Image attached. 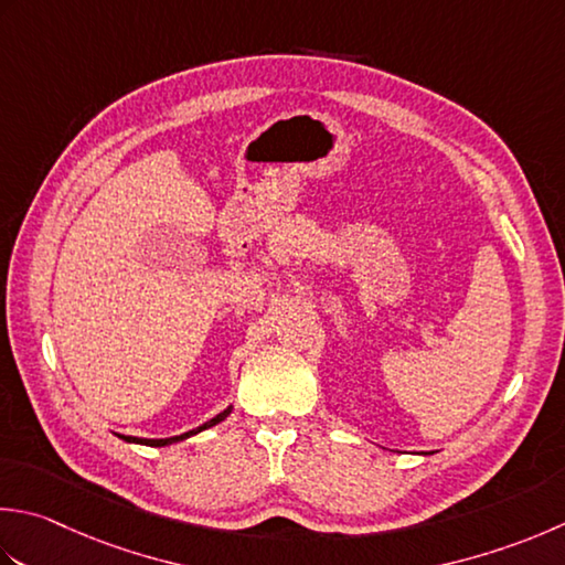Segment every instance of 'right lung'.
I'll return each instance as SVG.
<instances>
[{
  "instance_id": "right-lung-1",
  "label": "right lung",
  "mask_w": 565,
  "mask_h": 565,
  "mask_svg": "<svg viewBox=\"0 0 565 565\" xmlns=\"http://www.w3.org/2000/svg\"><path fill=\"white\" fill-rule=\"evenodd\" d=\"M230 412H232V408H225L223 414H217L215 418H210V422H207V424H203L201 428L188 430V434H183V436H173V438H135V436H121V438L129 440V444H143V446H169V444H175V440H183V438H188V436L201 434V430H205V428H210V426L220 424V422H223V418H227V416H230Z\"/></svg>"
}]
</instances>
